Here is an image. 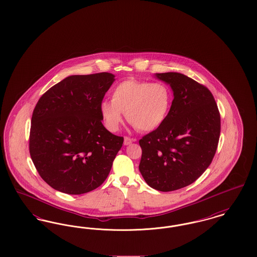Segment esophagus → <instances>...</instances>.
<instances>
[{
    "label": "esophagus",
    "mask_w": 257,
    "mask_h": 257,
    "mask_svg": "<svg viewBox=\"0 0 257 257\" xmlns=\"http://www.w3.org/2000/svg\"><path fill=\"white\" fill-rule=\"evenodd\" d=\"M133 142H134L133 139H130V138H128V137H125L123 144H124V146H129V145H131Z\"/></svg>",
    "instance_id": "obj_1"
}]
</instances>
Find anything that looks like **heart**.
<instances>
[{"instance_id": "b5f03b06", "label": "heart", "mask_w": 257, "mask_h": 257, "mask_svg": "<svg viewBox=\"0 0 257 257\" xmlns=\"http://www.w3.org/2000/svg\"><path fill=\"white\" fill-rule=\"evenodd\" d=\"M172 103L171 87L165 83H150L127 79L111 90V101L103 100L99 110L103 122L110 132H116L123 121L142 132L154 131L166 121Z\"/></svg>"}]
</instances>
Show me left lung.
I'll return each mask as SVG.
<instances>
[{
  "label": "left lung",
  "mask_w": 257,
  "mask_h": 257,
  "mask_svg": "<svg viewBox=\"0 0 257 257\" xmlns=\"http://www.w3.org/2000/svg\"><path fill=\"white\" fill-rule=\"evenodd\" d=\"M171 86L166 121L140 140V171L147 185L171 192L194 183L207 170L220 139V112L206 86L177 72L156 73Z\"/></svg>",
  "instance_id": "left-lung-1"
}]
</instances>
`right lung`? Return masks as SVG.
<instances>
[{
  "label": "right lung",
  "instance_id": "add662e5",
  "mask_svg": "<svg viewBox=\"0 0 257 257\" xmlns=\"http://www.w3.org/2000/svg\"><path fill=\"white\" fill-rule=\"evenodd\" d=\"M114 80L108 72L68 76L38 100L32 116L30 154L53 189L82 195L108 177L123 138L104 127L99 105Z\"/></svg>",
  "mask_w": 257,
  "mask_h": 257
}]
</instances>
